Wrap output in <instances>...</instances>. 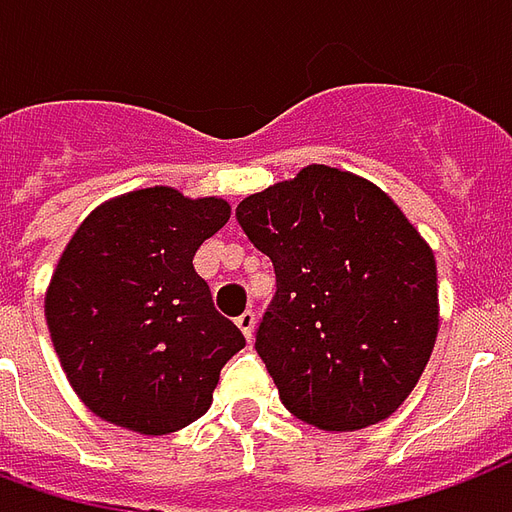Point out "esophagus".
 <instances>
[{
    "label": "esophagus",
    "mask_w": 512,
    "mask_h": 512,
    "mask_svg": "<svg viewBox=\"0 0 512 512\" xmlns=\"http://www.w3.org/2000/svg\"><path fill=\"white\" fill-rule=\"evenodd\" d=\"M237 327H240L242 335H245V338L251 341L253 330H256V316H253V311L240 313V316H237Z\"/></svg>",
    "instance_id": "34e87169"
}]
</instances>
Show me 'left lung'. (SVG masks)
I'll return each instance as SVG.
<instances>
[{
    "mask_svg": "<svg viewBox=\"0 0 512 512\" xmlns=\"http://www.w3.org/2000/svg\"><path fill=\"white\" fill-rule=\"evenodd\" d=\"M278 292L256 333L283 406L322 431H360L404 404L439 333L431 245L374 182L305 166L240 201Z\"/></svg>",
    "mask_w": 512,
    "mask_h": 512,
    "instance_id": "1",
    "label": "left lung"
}]
</instances>
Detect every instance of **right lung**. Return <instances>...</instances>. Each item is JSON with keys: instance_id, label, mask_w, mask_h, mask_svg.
Returning a JSON list of instances; mask_svg holds the SVG:
<instances>
[{"instance_id": "right-lung-1", "label": "right lung", "mask_w": 512, "mask_h": 512, "mask_svg": "<svg viewBox=\"0 0 512 512\" xmlns=\"http://www.w3.org/2000/svg\"><path fill=\"white\" fill-rule=\"evenodd\" d=\"M229 201L130 190L92 210L59 256L46 322L59 365L100 420L174 434L212 404L220 368L245 346L193 270Z\"/></svg>"}]
</instances>
